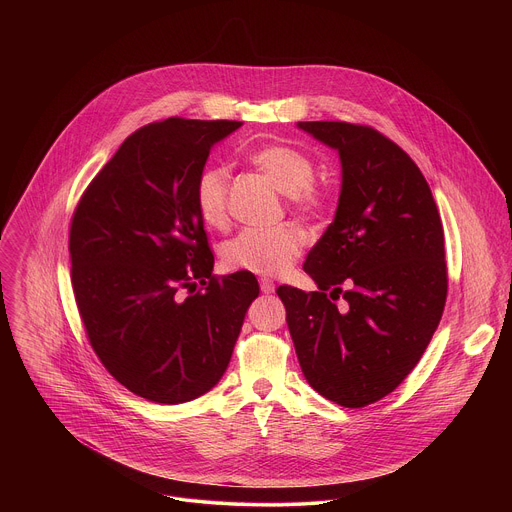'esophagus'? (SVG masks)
<instances>
[{
	"instance_id": "34e87169",
	"label": "esophagus",
	"mask_w": 512,
	"mask_h": 512,
	"mask_svg": "<svg viewBox=\"0 0 512 512\" xmlns=\"http://www.w3.org/2000/svg\"><path fill=\"white\" fill-rule=\"evenodd\" d=\"M259 287H261L263 294H273V291H275V283L271 279H265V277L259 279Z\"/></svg>"
}]
</instances>
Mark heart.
I'll list each match as a JSON object with an SVG mask.
<instances>
[{"label":"heart","instance_id":"heart-1","mask_svg":"<svg viewBox=\"0 0 512 512\" xmlns=\"http://www.w3.org/2000/svg\"><path fill=\"white\" fill-rule=\"evenodd\" d=\"M251 162L296 210L314 214L324 206L326 194L312 182L316 168L306 154L287 145H265L251 154ZM229 178V170L221 164L206 166L196 176L194 204L202 223L210 229H223L229 223ZM304 245L306 233L294 225L245 229L223 245L221 255L233 271L275 277L296 263Z\"/></svg>","mask_w":512,"mask_h":512}]
</instances>
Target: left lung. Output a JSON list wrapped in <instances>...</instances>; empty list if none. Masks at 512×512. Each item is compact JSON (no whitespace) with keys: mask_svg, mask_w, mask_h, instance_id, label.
Returning a JSON list of instances; mask_svg holds the SVG:
<instances>
[{"mask_svg":"<svg viewBox=\"0 0 512 512\" xmlns=\"http://www.w3.org/2000/svg\"><path fill=\"white\" fill-rule=\"evenodd\" d=\"M298 127L338 152L342 186L334 221L304 263L318 291L279 285L277 296L308 383L342 407H367L403 383L442 320V218L415 162L377 129Z\"/></svg>","mask_w":512,"mask_h":512,"instance_id":"8db88e82","label":"left lung"}]
</instances>
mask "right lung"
<instances>
[{"mask_svg": "<svg viewBox=\"0 0 512 512\" xmlns=\"http://www.w3.org/2000/svg\"><path fill=\"white\" fill-rule=\"evenodd\" d=\"M241 125L170 117L137 129L72 214L70 279L89 342L125 389L154 403H186L221 381L259 296L253 273L212 275L194 204L210 148ZM196 280L203 291L184 297Z\"/></svg>", "mask_w": 512, "mask_h": 512, "instance_id": "1", "label": "right lung"}]
</instances>
